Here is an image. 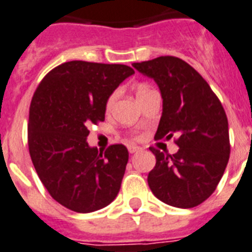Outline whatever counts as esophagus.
<instances>
[{"label": "esophagus", "instance_id": "34e87169", "mask_svg": "<svg viewBox=\"0 0 252 252\" xmlns=\"http://www.w3.org/2000/svg\"><path fill=\"white\" fill-rule=\"evenodd\" d=\"M140 150H141V147L134 146V145H129V146H128V151H129L130 154H134V153H137V151H140Z\"/></svg>", "mask_w": 252, "mask_h": 252}]
</instances>
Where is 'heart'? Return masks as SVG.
<instances>
[{"label":"heart","instance_id":"1","mask_svg":"<svg viewBox=\"0 0 252 252\" xmlns=\"http://www.w3.org/2000/svg\"><path fill=\"white\" fill-rule=\"evenodd\" d=\"M154 89L149 85V84L146 83H140L137 84L136 85V95H137V99L140 101V99H142L144 97H146L147 94L150 93V92H153ZM116 99V92L115 93H112L110 97L107 98V101H106V108H111V106L114 105V102H115Z\"/></svg>","mask_w":252,"mask_h":252}]
</instances>
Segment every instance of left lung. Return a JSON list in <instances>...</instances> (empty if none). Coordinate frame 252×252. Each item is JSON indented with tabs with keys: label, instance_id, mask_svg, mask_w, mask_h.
I'll return each instance as SVG.
<instances>
[{
	"label": "left lung",
	"instance_id": "1",
	"mask_svg": "<svg viewBox=\"0 0 252 252\" xmlns=\"http://www.w3.org/2000/svg\"><path fill=\"white\" fill-rule=\"evenodd\" d=\"M155 80L163 98V112L155 140L175 137L179 151L161 153L147 176L151 191L179 208L203 203L216 190L230 154L228 119L218 95L199 72L183 59L164 55L133 63Z\"/></svg>",
	"mask_w": 252,
	"mask_h": 252
}]
</instances>
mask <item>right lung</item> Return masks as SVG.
<instances>
[{"mask_svg":"<svg viewBox=\"0 0 252 252\" xmlns=\"http://www.w3.org/2000/svg\"><path fill=\"white\" fill-rule=\"evenodd\" d=\"M133 73L126 64L71 61L46 73L32 97L31 159L53 199L71 211L101 210L119 193L128 150L89 147L88 126L105 120L107 98Z\"/></svg>","mask_w":252,"mask_h":252,"instance_id":"add662e5","label":"right lung"}]
</instances>
